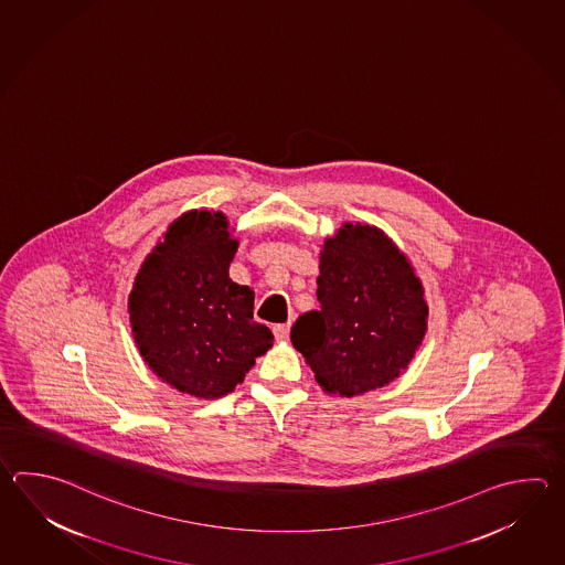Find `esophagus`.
<instances>
[{"label": "esophagus", "instance_id": "obj_1", "mask_svg": "<svg viewBox=\"0 0 565 565\" xmlns=\"http://www.w3.org/2000/svg\"><path fill=\"white\" fill-rule=\"evenodd\" d=\"M274 335H276L277 342H286L289 338V323H276Z\"/></svg>", "mask_w": 565, "mask_h": 565}]
</instances>
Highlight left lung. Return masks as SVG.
<instances>
[{"mask_svg": "<svg viewBox=\"0 0 565 565\" xmlns=\"http://www.w3.org/2000/svg\"><path fill=\"white\" fill-rule=\"evenodd\" d=\"M320 310L306 311L291 342L323 392L358 396L408 369L423 344L428 306L420 277L384 231L345 221L323 239Z\"/></svg>", "mask_w": 565, "mask_h": 565, "instance_id": "left-lung-1", "label": "left lung"}]
</instances>
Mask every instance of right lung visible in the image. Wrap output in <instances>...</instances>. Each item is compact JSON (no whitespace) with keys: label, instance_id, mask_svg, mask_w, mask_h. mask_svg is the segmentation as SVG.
Listing matches in <instances>:
<instances>
[{"label":"right lung","instance_id":"add662e5","mask_svg":"<svg viewBox=\"0 0 565 565\" xmlns=\"http://www.w3.org/2000/svg\"><path fill=\"white\" fill-rule=\"evenodd\" d=\"M237 247L225 213L191 209L145 257L128 296L140 356L162 382L203 401L235 391L274 344L254 322V289L230 277Z\"/></svg>","mask_w":565,"mask_h":565}]
</instances>
